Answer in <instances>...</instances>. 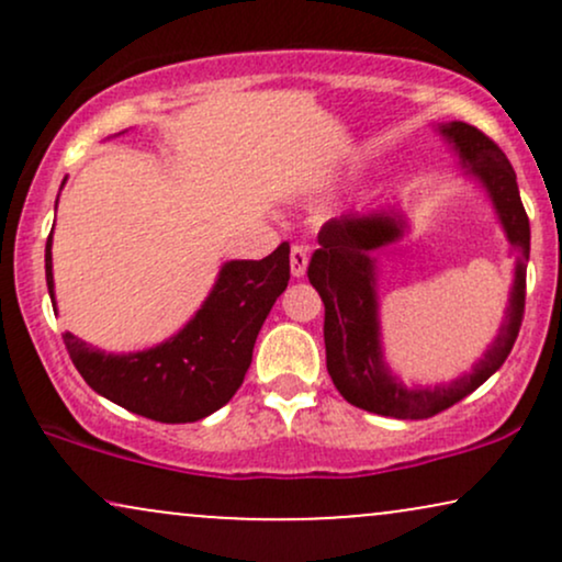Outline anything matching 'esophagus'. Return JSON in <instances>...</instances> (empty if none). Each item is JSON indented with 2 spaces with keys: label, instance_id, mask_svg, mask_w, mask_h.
<instances>
[{
  "label": "esophagus",
  "instance_id": "esophagus-1",
  "mask_svg": "<svg viewBox=\"0 0 562 562\" xmlns=\"http://www.w3.org/2000/svg\"><path fill=\"white\" fill-rule=\"evenodd\" d=\"M306 267H308V250L303 248V245H293V250H290V274L303 277L306 274Z\"/></svg>",
  "mask_w": 562,
  "mask_h": 562
}]
</instances>
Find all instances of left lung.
Listing matches in <instances>:
<instances>
[{
  "mask_svg": "<svg viewBox=\"0 0 562 562\" xmlns=\"http://www.w3.org/2000/svg\"><path fill=\"white\" fill-rule=\"evenodd\" d=\"M438 134L460 158V166L465 169L462 177L473 179L486 192L509 248L518 254L505 319L473 370L449 383L404 385L385 362L375 254L385 245L402 240L409 229L402 209L383 205L364 214L348 211L330 218L319 232V248L308 263V282L317 288L325 303L327 372L335 389L348 404L396 420H425L470 396L505 364L524 322L531 227L520 203L513 166L505 153L475 126L449 121L438 124Z\"/></svg>",
  "mask_w": 562,
  "mask_h": 562,
  "instance_id": "left-lung-1",
  "label": "left lung"
}]
</instances>
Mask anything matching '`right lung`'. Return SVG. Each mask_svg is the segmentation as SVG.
I'll return each instance as SVG.
<instances>
[{
	"mask_svg": "<svg viewBox=\"0 0 562 562\" xmlns=\"http://www.w3.org/2000/svg\"><path fill=\"white\" fill-rule=\"evenodd\" d=\"M66 184V179H63ZM49 299L55 303L53 235L44 248ZM290 280V245L261 261H227L179 333L145 351L113 353L66 333L76 370L100 396L158 423H195L222 409L243 385L263 319Z\"/></svg>",
	"mask_w": 562,
	"mask_h": 562,
	"instance_id": "obj_1",
	"label": "right lung"
}]
</instances>
